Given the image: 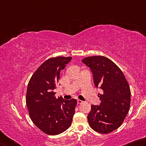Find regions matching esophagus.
Masks as SVG:
<instances>
[{
	"label": "esophagus",
	"mask_w": 146,
	"mask_h": 146,
	"mask_svg": "<svg viewBox=\"0 0 146 146\" xmlns=\"http://www.w3.org/2000/svg\"><path fill=\"white\" fill-rule=\"evenodd\" d=\"M83 103V101L80 100V99H78V104H82Z\"/></svg>",
	"instance_id": "34e87169"
}]
</instances>
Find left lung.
<instances>
[{"instance_id": "left-lung-1", "label": "left lung", "mask_w": 146, "mask_h": 146, "mask_svg": "<svg viewBox=\"0 0 146 146\" xmlns=\"http://www.w3.org/2000/svg\"><path fill=\"white\" fill-rule=\"evenodd\" d=\"M82 61L93 72L96 86L103 91L99 94L100 106H91L87 117L89 125L96 132L108 134L121 126L128 113L129 85L119 66L105 56H89Z\"/></svg>"}]
</instances>
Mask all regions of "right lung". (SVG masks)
Listing matches in <instances>:
<instances>
[{
    "label": "right lung",
    "mask_w": 146,
    "mask_h": 146,
    "mask_svg": "<svg viewBox=\"0 0 146 146\" xmlns=\"http://www.w3.org/2000/svg\"><path fill=\"white\" fill-rule=\"evenodd\" d=\"M72 57L48 59L37 68L29 81L26 104L31 119L41 131L56 135L70 126L77 100L56 98L53 90L60 81V72Z\"/></svg>",
    "instance_id": "right-lung-1"
}]
</instances>
